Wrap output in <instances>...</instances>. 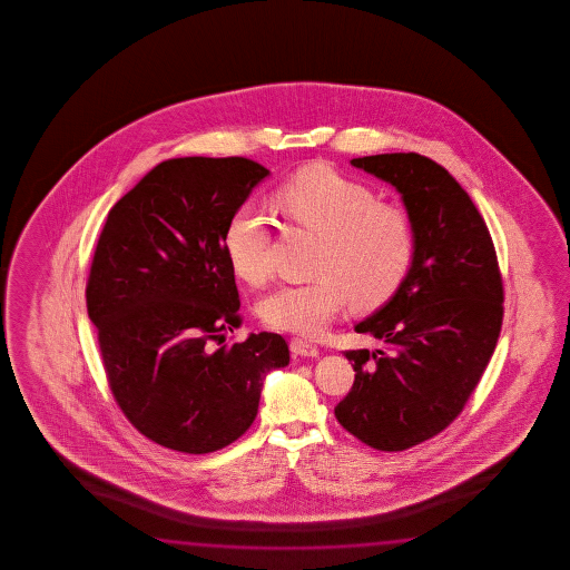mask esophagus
Here are the masks:
<instances>
[{"instance_id":"obj_1","label":"esophagus","mask_w":570,"mask_h":570,"mask_svg":"<svg viewBox=\"0 0 570 570\" xmlns=\"http://www.w3.org/2000/svg\"><path fill=\"white\" fill-rule=\"evenodd\" d=\"M291 351L301 357H318V347L303 338H291Z\"/></svg>"}]
</instances>
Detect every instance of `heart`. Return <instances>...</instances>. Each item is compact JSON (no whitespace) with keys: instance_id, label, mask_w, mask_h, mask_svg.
<instances>
[{"instance_id":"1","label":"heart","mask_w":570,"mask_h":570,"mask_svg":"<svg viewBox=\"0 0 570 570\" xmlns=\"http://www.w3.org/2000/svg\"><path fill=\"white\" fill-rule=\"evenodd\" d=\"M275 203L289 222L321 235L313 273L283 283L259 303L267 327L315 337L348 301L375 307L389 299L413 267L415 223L396 205L331 167H313L281 185ZM225 252L235 273L261 283L271 273V222L257 203H243L225 229Z\"/></svg>"}]
</instances>
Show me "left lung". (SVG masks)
<instances>
[{"mask_svg": "<svg viewBox=\"0 0 570 570\" xmlns=\"http://www.w3.org/2000/svg\"><path fill=\"white\" fill-rule=\"evenodd\" d=\"M351 164L393 185L415 223L406 279L355 327L383 347L345 351L355 381L335 406L338 423L361 443L395 453L461 415L497 347L504 289L487 223L444 167L419 154Z\"/></svg>", "mask_w": 570, "mask_h": 570, "instance_id": "1", "label": "left lung"}]
</instances>
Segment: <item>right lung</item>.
Returning <instances> with one entry per match:
<instances>
[{
	"label": "right lung",
	"mask_w": 570,
	"mask_h": 570,
	"mask_svg": "<svg viewBox=\"0 0 570 570\" xmlns=\"http://www.w3.org/2000/svg\"><path fill=\"white\" fill-rule=\"evenodd\" d=\"M267 175L247 157L169 159L111 207L99 235L86 299L107 385L127 421L171 451L237 441L263 376L289 363L277 333L222 345L243 323L225 229Z\"/></svg>",
	"instance_id": "obj_1"
}]
</instances>
